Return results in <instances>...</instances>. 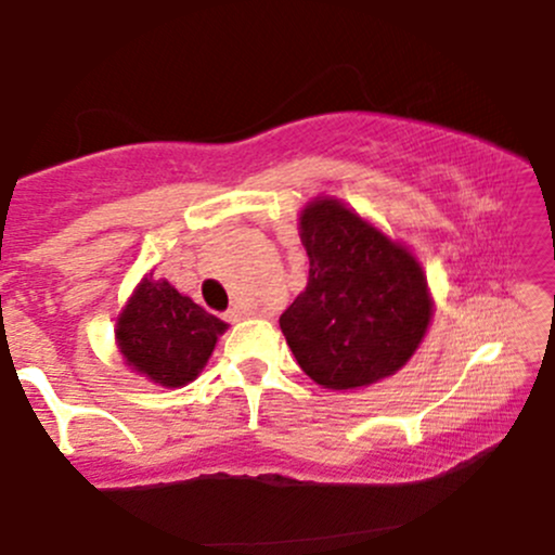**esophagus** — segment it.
<instances>
[{"label":"esophagus","mask_w":555,"mask_h":555,"mask_svg":"<svg viewBox=\"0 0 555 555\" xmlns=\"http://www.w3.org/2000/svg\"><path fill=\"white\" fill-rule=\"evenodd\" d=\"M247 315V310L245 308H242V305H234V308H229L227 310V321H242V318H245Z\"/></svg>","instance_id":"1"}]
</instances>
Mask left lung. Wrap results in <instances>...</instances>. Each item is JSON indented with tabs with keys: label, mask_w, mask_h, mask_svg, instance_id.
Returning a JSON list of instances; mask_svg holds the SVG:
<instances>
[{
	"label": "left lung",
	"mask_w": 555,
	"mask_h": 555,
	"mask_svg": "<svg viewBox=\"0 0 555 555\" xmlns=\"http://www.w3.org/2000/svg\"><path fill=\"white\" fill-rule=\"evenodd\" d=\"M299 240L308 286L279 318L297 365L336 391L397 373L433 313L417 260L331 197L305 208Z\"/></svg>",
	"instance_id": "1"
}]
</instances>
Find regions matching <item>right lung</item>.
I'll return each instance as SVG.
<instances>
[{"instance_id": "right-lung-1", "label": "right lung", "mask_w": 555, "mask_h": 555, "mask_svg": "<svg viewBox=\"0 0 555 555\" xmlns=\"http://www.w3.org/2000/svg\"><path fill=\"white\" fill-rule=\"evenodd\" d=\"M227 323L180 295L164 279H143L117 321L127 365L154 384L184 386L203 371Z\"/></svg>"}]
</instances>
